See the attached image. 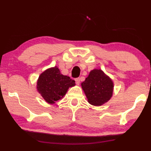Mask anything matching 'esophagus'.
Returning <instances> with one entry per match:
<instances>
[{"instance_id": "esophagus-1", "label": "esophagus", "mask_w": 151, "mask_h": 151, "mask_svg": "<svg viewBox=\"0 0 151 151\" xmlns=\"http://www.w3.org/2000/svg\"><path fill=\"white\" fill-rule=\"evenodd\" d=\"M75 81H76V84H80V78H76V79H75Z\"/></svg>"}]
</instances>
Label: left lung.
Returning <instances> with one entry per match:
<instances>
[{
	"instance_id": "1",
	"label": "left lung",
	"mask_w": 151,
	"mask_h": 151,
	"mask_svg": "<svg viewBox=\"0 0 151 151\" xmlns=\"http://www.w3.org/2000/svg\"><path fill=\"white\" fill-rule=\"evenodd\" d=\"M82 87L91 104L101 106L112 96L113 84L102 70L94 69L82 82Z\"/></svg>"
}]
</instances>
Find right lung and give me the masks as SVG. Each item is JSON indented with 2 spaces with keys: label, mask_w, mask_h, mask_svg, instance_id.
Here are the masks:
<instances>
[{
  "label": "right lung",
  "mask_w": 151,
  "mask_h": 151,
  "mask_svg": "<svg viewBox=\"0 0 151 151\" xmlns=\"http://www.w3.org/2000/svg\"><path fill=\"white\" fill-rule=\"evenodd\" d=\"M75 85V81L63 76L57 67L46 70L40 76L37 89L46 102L53 104L65 96L68 88Z\"/></svg>",
  "instance_id": "obj_1"
}]
</instances>
